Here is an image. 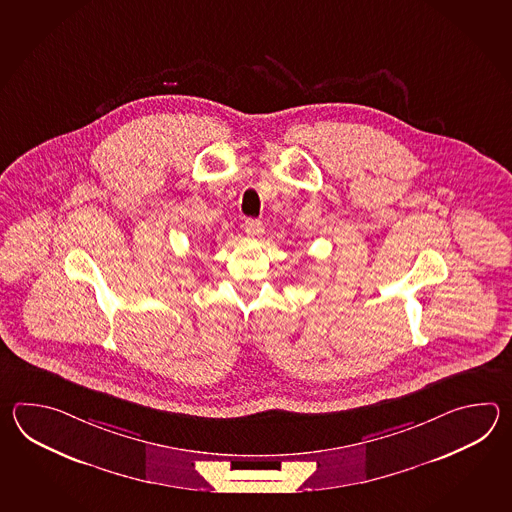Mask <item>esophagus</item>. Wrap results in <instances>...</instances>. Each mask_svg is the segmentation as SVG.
<instances>
[{
  "label": "esophagus",
  "instance_id": "obj_1",
  "mask_svg": "<svg viewBox=\"0 0 512 512\" xmlns=\"http://www.w3.org/2000/svg\"><path fill=\"white\" fill-rule=\"evenodd\" d=\"M243 229L251 238H260L261 234H263V223H261L260 219H247Z\"/></svg>",
  "mask_w": 512,
  "mask_h": 512
}]
</instances>
